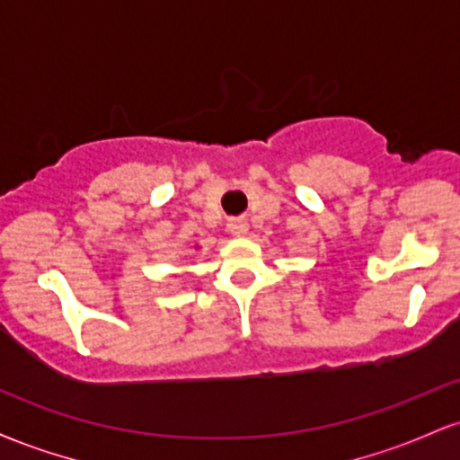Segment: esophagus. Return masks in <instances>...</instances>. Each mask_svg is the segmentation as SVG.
Masks as SVG:
<instances>
[{
	"label": "esophagus",
	"instance_id": "esophagus-1",
	"mask_svg": "<svg viewBox=\"0 0 460 460\" xmlns=\"http://www.w3.org/2000/svg\"><path fill=\"white\" fill-rule=\"evenodd\" d=\"M226 229H229L234 235H246V231H248L246 218H229Z\"/></svg>",
	"mask_w": 460,
	"mask_h": 460
}]
</instances>
